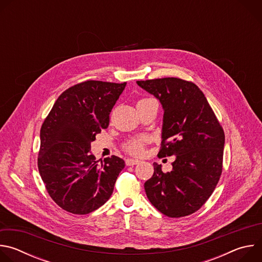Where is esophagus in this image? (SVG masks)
Instances as JSON below:
<instances>
[{
    "instance_id": "obj_1",
    "label": "esophagus",
    "mask_w": 262,
    "mask_h": 262,
    "mask_svg": "<svg viewBox=\"0 0 262 262\" xmlns=\"http://www.w3.org/2000/svg\"><path fill=\"white\" fill-rule=\"evenodd\" d=\"M125 163H126V165H127V166H134V165H138V164H140V161H138V160H134V159H126Z\"/></svg>"
}]
</instances>
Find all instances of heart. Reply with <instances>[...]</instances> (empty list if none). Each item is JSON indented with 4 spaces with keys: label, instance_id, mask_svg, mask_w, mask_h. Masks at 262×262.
<instances>
[{
    "label": "heart",
    "instance_id": "b5f03b06",
    "mask_svg": "<svg viewBox=\"0 0 262 262\" xmlns=\"http://www.w3.org/2000/svg\"><path fill=\"white\" fill-rule=\"evenodd\" d=\"M148 98H143V99H140L138 101L139 102H142L144 100H146ZM145 144H146V139L144 138H137V139H133L130 141H128L125 145V149L126 150L134 155V156H141L144 151V147H145Z\"/></svg>",
    "mask_w": 262,
    "mask_h": 262
}]
</instances>
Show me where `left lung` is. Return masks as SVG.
<instances>
[{
	"label": "left lung",
	"instance_id": "1",
	"mask_svg": "<svg viewBox=\"0 0 262 262\" xmlns=\"http://www.w3.org/2000/svg\"><path fill=\"white\" fill-rule=\"evenodd\" d=\"M164 108L160 158L175 157L164 173L157 163L145 184L151 204L170 217L194 213L207 201L222 174L225 134L203 92L177 78L137 81Z\"/></svg>",
	"mask_w": 262,
	"mask_h": 262
}]
</instances>
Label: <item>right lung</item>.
Returning a JSON list of instances; mask_svg holds the SVG:
<instances>
[{
  "mask_svg": "<svg viewBox=\"0 0 262 262\" xmlns=\"http://www.w3.org/2000/svg\"><path fill=\"white\" fill-rule=\"evenodd\" d=\"M125 86L101 81L74 85L58 97L41 126L38 170L51 198L68 212H92L114 191L124 161L112 156L98 163L90 149L108 126Z\"/></svg>",
  "mask_w": 262,
  "mask_h": 262,
  "instance_id": "obj_1",
  "label": "right lung"
}]
</instances>
